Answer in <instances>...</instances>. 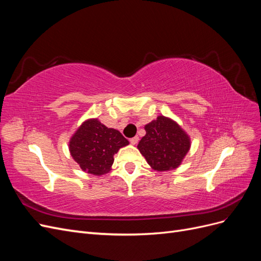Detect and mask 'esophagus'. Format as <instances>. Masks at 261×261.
<instances>
[{
	"instance_id": "34e87169",
	"label": "esophagus",
	"mask_w": 261,
	"mask_h": 261,
	"mask_svg": "<svg viewBox=\"0 0 261 261\" xmlns=\"http://www.w3.org/2000/svg\"><path fill=\"white\" fill-rule=\"evenodd\" d=\"M138 140H139L138 136H135V137H133V138H130V139H129V141H130V144H132V145H136V144L138 143Z\"/></svg>"
}]
</instances>
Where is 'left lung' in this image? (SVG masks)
Masks as SVG:
<instances>
[{"label":"left lung","instance_id":"8db88e82","mask_svg":"<svg viewBox=\"0 0 261 261\" xmlns=\"http://www.w3.org/2000/svg\"><path fill=\"white\" fill-rule=\"evenodd\" d=\"M146 135L138 144L140 153L155 171L176 169L188 152L191 140L178 124L165 116L145 126Z\"/></svg>","mask_w":261,"mask_h":261}]
</instances>
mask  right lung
Instances as JSON below:
<instances>
[{
    "label": "right lung",
    "instance_id": "right-lung-1",
    "mask_svg": "<svg viewBox=\"0 0 261 261\" xmlns=\"http://www.w3.org/2000/svg\"><path fill=\"white\" fill-rule=\"evenodd\" d=\"M128 144L120 132L92 118L84 122L70 138L69 151L83 171L102 175L111 170L114 154Z\"/></svg>",
    "mask_w": 261,
    "mask_h": 261
}]
</instances>
